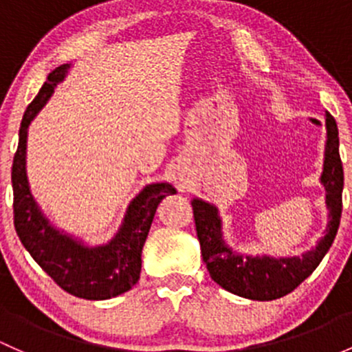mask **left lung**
Wrapping results in <instances>:
<instances>
[{"mask_svg": "<svg viewBox=\"0 0 352 352\" xmlns=\"http://www.w3.org/2000/svg\"><path fill=\"white\" fill-rule=\"evenodd\" d=\"M326 147L320 184L326 190L329 221L316 247L300 256L248 255L230 247L223 235V220L213 203L192 198L196 233L211 278L228 292L250 300H275L297 289L326 256L338 233L342 211L344 171L339 156L336 119L326 112Z\"/></svg>", "mask_w": 352, "mask_h": 352, "instance_id": "left-lung-1", "label": "left lung"}]
</instances>
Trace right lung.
<instances>
[{
	"instance_id": "right-lung-1",
	"label": "right lung",
	"mask_w": 352,
	"mask_h": 352,
	"mask_svg": "<svg viewBox=\"0 0 352 352\" xmlns=\"http://www.w3.org/2000/svg\"><path fill=\"white\" fill-rule=\"evenodd\" d=\"M72 63H63L48 75L38 96L25 111L18 149L11 168L14 228L23 247L38 265L63 290L87 300H105L127 292L141 275L142 247L157 206L168 195H175L171 183L160 181L142 188L126 208L116 235L102 245H90L67 233L47 218L28 183L26 141L28 127L54 96L56 85L65 80Z\"/></svg>"
}]
</instances>
